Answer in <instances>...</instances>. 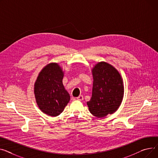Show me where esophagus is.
Instances as JSON below:
<instances>
[{
    "label": "esophagus",
    "mask_w": 158,
    "mask_h": 158,
    "mask_svg": "<svg viewBox=\"0 0 158 158\" xmlns=\"http://www.w3.org/2000/svg\"><path fill=\"white\" fill-rule=\"evenodd\" d=\"M77 99L79 100V101H82L83 99V96L82 95H80L78 98H77Z\"/></svg>",
    "instance_id": "34e87169"
}]
</instances>
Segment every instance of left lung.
<instances>
[{
    "label": "left lung",
    "mask_w": 158,
    "mask_h": 158,
    "mask_svg": "<svg viewBox=\"0 0 158 158\" xmlns=\"http://www.w3.org/2000/svg\"><path fill=\"white\" fill-rule=\"evenodd\" d=\"M93 87L90 100L87 102L90 112L101 118L118 110L124 97L123 80L118 70L101 61L92 68Z\"/></svg>",
    "instance_id": "obj_1"
}]
</instances>
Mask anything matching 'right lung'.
<instances>
[{"label": "right lung", "mask_w": 158, "mask_h": 158, "mask_svg": "<svg viewBox=\"0 0 158 158\" xmlns=\"http://www.w3.org/2000/svg\"><path fill=\"white\" fill-rule=\"evenodd\" d=\"M64 71L57 62L48 64L41 70L34 85L36 103L44 114L56 117L60 115L70 101L62 79Z\"/></svg>", "instance_id": "add662e5"}]
</instances>
